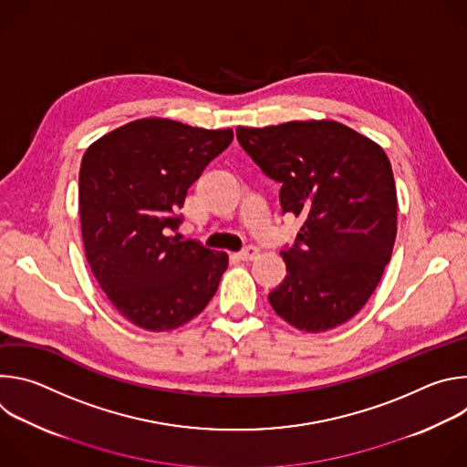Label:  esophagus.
Instances as JSON below:
<instances>
[{"label": "esophagus", "mask_w": 467, "mask_h": 467, "mask_svg": "<svg viewBox=\"0 0 467 467\" xmlns=\"http://www.w3.org/2000/svg\"><path fill=\"white\" fill-rule=\"evenodd\" d=\"M238 256H240L242 260H253V258L258 256V247L247 245V247H244V249L238 253Z\"/></svg>", "instance_id": "esophagus-1"}]
</instances>
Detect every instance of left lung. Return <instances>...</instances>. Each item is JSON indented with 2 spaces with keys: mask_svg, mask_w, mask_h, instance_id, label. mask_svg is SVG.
<instances>
[{
  "mask_svg": "<svg viewBox=\"0 0 467 467\" xmlns=\"http://www.w3.org/2000/svg\"><path fill=\"white\" fill-rule=\"evenodd\" d=\"M244 151L281 182L283 214L305 220L281 251L285 281L274 310L306 332L351 319L377 288L397 234L389 161L373 140L332 119L236 127Z\"/></svg>",
  "mask_w": 467,
  "mask_h": 467,
  "instance_id": "left-lung-1",
  "label": "left lung"
}]
</instances>
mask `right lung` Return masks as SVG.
Here are the masks:
<instances>
[{"mask_svg":"<svg viewBox=\"0 0 467 467\" xmlns=\"http://www.w3.org/2000/svg\"><path fill=\"white\" fill-rule=\"evenodd\" d=\"M231 142V129L144 118L114 129L83 155L87 260L114 308L140 328H177L218 290L227 253L173 233L188 188Z\"/></svg>","mask_w":467,"mask_h":467,"instance_id":"add662e5","label":"right lung"}]
</instances>
